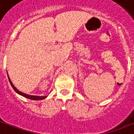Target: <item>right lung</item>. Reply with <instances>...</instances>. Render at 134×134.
Wrapping results in <instances>:
<instances>
[{
    "mask_svg": "<svg viewBox=\"0 0 134 134\" xmlns=\"http://www.w3.org/2000/svg\"><path fill=\"white\" fill-rule=\"evenodd\" d=\"M8 79H9V81H10V84H11V86H12V87L13 88V89L15 90V92H17L18 94L21 95V96L25 97V98H26L31 99V100H43V99H44L46 98V96H30V95H27V94H26V93H22V92L19 91H18V90H17V88L15 87V86H14V85H13V83H12V81H10V79L9 77H8Z\"/></svg>",
    "mask_w": 134,
    "mask_h": 134,
    "instance_id": "right-lung-1",
    "label": "right lung"
}]
</instances>
